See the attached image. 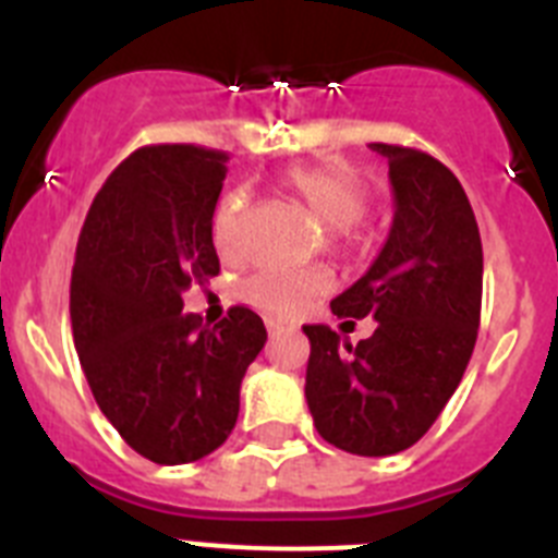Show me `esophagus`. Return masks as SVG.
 Wrapping results in <instances>:
<instances>
[{"label":"esophagus","mask_w":558,"mask_h":558,"mask_svg":"<svg viewBox=\"0 0 558 558\" xmlns=\"http://www.w3.org/2000/svg\"><path fill=\"white\" fill-rule=\"evenodd\" d=\"M268 329H270V335H279V332H284V327L279 322H268Z\"/></svg>","instance_id":"esophagus-1"}]
</instances>
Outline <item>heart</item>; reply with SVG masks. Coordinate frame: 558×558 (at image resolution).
<instances>
[{"label":"heart","mask_w":558,"mask_h":558,"mask_svg":"<svg viewBox=\"0 0 558 558\" xmlns=\"http://www.w3.org/2000/svg\"><path fill=\"white\" fill-rule=\"evenodd\" d=\"M288 190L327 226L329 240L340 254H357L360 240L354 234V223H360L372 206V190L360 172L347 165L307 167V170L290 172ZM243 209V192H229L220 201L211 220V236L220 254L234 256L236 223ZM329 288H332V276L327 268H268L245 279L243 299L263 313L290 318L302 313L315 295L327 293Z\"/></svg>","instance_id":"obj_1"}]
</instances>
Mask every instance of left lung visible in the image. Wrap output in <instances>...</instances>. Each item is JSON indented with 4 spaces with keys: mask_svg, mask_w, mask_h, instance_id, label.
Listing matches in <instances>:
<instances>
[{
    "mask_svg": "<svg viewBox=\"0 0 558 558\" xmlns=\"http://www.w3.org/2000/svg\"><path fill=\"white\" fill-rule=\"evenodd\" d=\"M372 150L388 159L393 223L372 268L329 307L338 318L372 315L377 329L352 347L327 324H307L304 397L324 441L379 458L416 445L466 372L483 248L470 198L441 161L386 142Z\"/></svg>",
    "mask_w": 558,
    "mask_h": 558,
    "instance_id": "1",
    "label": "left lung"
}]
</instances>
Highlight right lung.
Segmentation results:
<instances>
[{
	"mask_svg": "<svg viewBox=\"0 0 558 558\" xmlns=\"http://www.w3.org/2000/svg\"><path fill=\"white\" fill-rule=\"evenodd\" d=\"M229 156L147 145L108 175L77 240L69 315L88 388L125 445L190 463L223 445L240 383L268 332L248 307L218 327L181 313L184 290L220 274L211 243Z\"/></svg>",
	"mask_w": 558,
	"mask_h": 558,
	"instance_id": "1",
	"label": "right lung"
}]
</instances>
